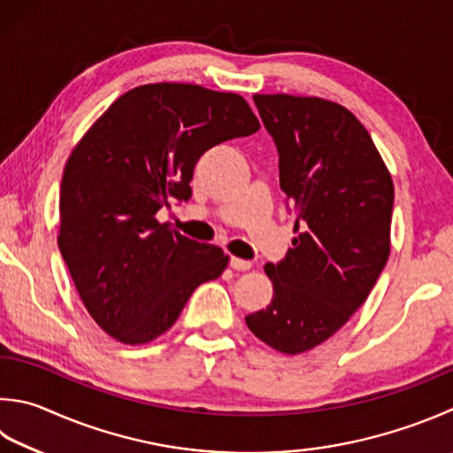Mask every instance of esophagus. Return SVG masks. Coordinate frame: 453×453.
Listing matches in <instances>:
<instances>
[{
  "instance_id": "1",
  "label": "esophagus",
  "mask_w": 453,
  "mask_h": 453,
  "mask_svg": "<svg viewBox=\"0 0 453 453\" xmlns=\"http://www.w3.org/2000/svg\"><path fill=\"white\" fill-rule=\"evenodd\" d=\"M230 268H234L238 272H244V270H250L252 268V262L250 260L236 258V256H233V258H230Z\"/></svg>"
}]
</instances>
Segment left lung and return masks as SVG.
I'll use <instances>...</instances> for the list:
<instances>
[{"mask_svg":"<svg viewBox=\"0 0 453 453\" xmlns=\"http://www.w3.org/2000/svg\"><path fill=\"white\" fill-rule=\"evenodd\" d=\"M280 156V187L294 204L292 249L266 264L274 296L246 315L280 353L321 345L377 284L390 254L395 185L366 127L337 102L254 94Z\"/></svg>","mask_w":453,"mask_h":453,"instance_id":"left-lung-1","label":"left lung"}]
</instances>
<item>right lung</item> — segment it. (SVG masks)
<instances>
[{
	"instance_id": "right-lung-1",
	"label": "right lung",
	"mask_w": 453,
	"mask_h": 453,
	"mask_svg": "<svg viewBox=\"0 0 453 453\" xmlns=\"http://www.w3.org/2000/svg\"><path fill=\"white\" fill-rule=\"evenodd\" d=\"M241 94L199 84H143L122 94L66 159L58 249L100 329L146 345L173 326L195 288L228 256L156 219L191 197L193 169L220 142L258 132Z\"/></svg>"
}]
</instances>
